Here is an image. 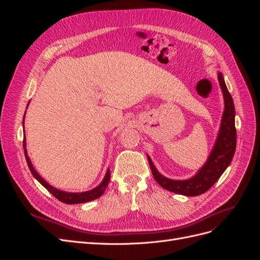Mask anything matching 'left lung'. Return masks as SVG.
<instances>
[{
  "mask_svg": "<svg viewBox=\"0 0 260 260\" xmlns=\"http://www.w3.org/2000/svg\"><path fill=\"white\" fill-rule=\"evenodd\" d=\"M220 88L223 93L224 112L221 124L214 148L205 165L198 171V174L187 180H171L160 175L155 168L152 159L147 156L152 174L160 186L166 190L185 196H198L207 192L221 177L224 170L231 164L237 147V129H235V109L231 94L228 91L223 76L218 73Z\"/></svg>",
  "mask_w": 260,
  "mask_h": 260,
  "instance_id": "8db88e82",
  "label": "left lung"
}]
</instances>
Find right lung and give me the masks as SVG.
I'll use <instances>...</instances> for the list:
<instances>
[{
  "label": "right lung",
  "mask_w": 260,
  "mask_h": 260,
  "mask_svg": "<svg viewBox=\"0 0 260 260\" xmlns=\"http://www.w3.org/2000/svg\"><path fill=\"white\" fill-rule=\"evenodd\" d=\"M23 120H25V116H23ZM22 145H23V148H25V157H26V160H27L28 167H29V169H30V171H31V174H32V176L39 181V182H40L50 193H52L58 201H60V202H62V203H65V204H80V203H86V202H90V201H93V200H95V199L100 198V196H102V194H103V193L105 192L106 186L108 185L109 180H111V170H109V169H107L106 175H105L103 181H102V182H101V184L98 185L95 188H93V190L88 191V192H81V193H69V192H64V191L57 190L56 187H53L52 185H50L40 175L38 174V172L36 171V169L34 168L32 164H31V160H30L29 156H28V154H27V149H26V139H23Z\"/></svg>",
  "instance_id": "add662e5"
}]
</instances>
